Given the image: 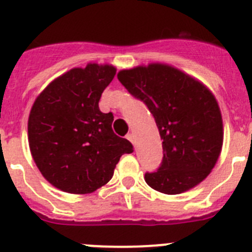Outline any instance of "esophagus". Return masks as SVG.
Here are the masks:
<instances>
[{"mask_svg":"<svg viewBox=\"0 0 252 252\" xmlns=\"http://www.w3.org/2000/svg\"><path fill=\"white\" fill-rule=\"evenodd\" d=\"M126 139H128V141H130V142H132L133 144H135L134 134H133V133H128V134H126Z\"/></svg>","mask_w":252,"mask_h":252,"instance_id":"obj_1","label":"esophagus"}]
</instances>
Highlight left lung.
<instances>
[{"label": "left lung", "instance_id": "obj_1", "mask_svg": "<svg viewBox=\"0 0 252 252\" xmlns=\"http://www.w3.org/2000/svg\"><path fill=\"white\" fill-rule=\"evenodd\" d=\"M118 80L152 114L162 139L159 167L144 180L163 194H180L207 178L220 157L223 126L218 104L204 85L170 65L124 69Z\"/></svg>", "mask_w": 252, "mask_h": 252}]
</instances>
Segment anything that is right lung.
<instances>
[{"instance_id": "add662e5", "label": "right lung", "mask_w": 252, "mask_h": 252, "mask_svg": "<svg viewBox=\"0 0 252 252\" xmlns=\"http://www.w3.org/2000/svg\"><path fill=\"white\" fill-rule=\"evenodd\" d=\"M114 76L111 65L73 68L32 105L28 123L32 158L41 175L63 191H95L113 178L120 157L133 152L132 143L113 132V114L99 109Z\"/></svg>"}]
</instances>
